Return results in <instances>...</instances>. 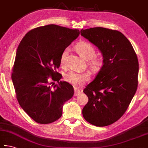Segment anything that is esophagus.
Here are the masks:
<instances>
[{
	"label": "esophagus",
	"mask_w": 148,
	"mask_h": 148,
	"mask_svg": "<svg viewBox=\"0 0 148 148\" xmlns=\"http://www.w3.org/2000/svg\"><path fill=\"white\" fill-rule=\"evenodd\" d=\"M82 93V90L79 89L77 88H74V96H76L77 95H79V94Z\"/></svg>",
	"instance_id": "34e87169"
}]
</instances>
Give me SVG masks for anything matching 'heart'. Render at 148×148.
Returning a JSON list of instances; mask_svg holds the SVG:
<instances>
[{
  "instance_id": "b5f03b06",
  "label": "heart",
  "mask_w": 148,
  "mask_h": 148,
  "mask_svg": "<svg viewBox=\"0 0 148 148\" xmlns=\"http://www.w3.org/2000/svg\"><path fill=\"white\" fill-rule=\"evenodd\" d=\"M76 50L77 53L85 60H87L88 65L93 69H98L101 65V60L100 58L96 57V50L95 47L90 42L82 41L78 42L76 46ZM69 50L66 49L63 51L60 57V65L65 66L66 63V58L68 54ZM90 73L88 72H76L74 71H70L66 73L64 78L65 81L71 83L76 87H80L85 82L90 79Z\"/></svg>"
}]
</instances>
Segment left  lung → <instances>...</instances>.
<instances>
[{"label": "left lung", "mask_w": 148, "mask_h": 148, "mask_svg": "<svg viewBox=\"0 0 148 148\" xmlns=\"http://www.w3.org/2000/svg\"><path fill=\"white\" fill-rule=\"evenodd\" d=\"M81 36L97 47L103 58L96 78L83 90L88 101L83 116L94 125H111L125 113L137 89V56L120 32L95 27L82 29Z\"/></svg>", "instance_id": "left-lung-1"}]
</instances>
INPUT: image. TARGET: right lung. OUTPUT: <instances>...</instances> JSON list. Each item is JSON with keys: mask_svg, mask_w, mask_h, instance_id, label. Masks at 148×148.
I'll return each mask as SVG.
<instances>
[{"mask_svg": "<svg viewBox=\"0 0 148 148\" xmlns=\"http://www.w3.org/2000/svg\"><path fill=\"white\" fill-rule=\"evenodd\" d=\"M79 35V29L48 25L32 29L18 45L12 79L18 103L35 122L58 120L64 103L73 96L72 85L59 82L62 76L56 69L61 53Z\"/></svg>", "mask_w": 148, "mask_h": 148, "instance_id": "add662e5", "label": "right lung"}]
</instances>
